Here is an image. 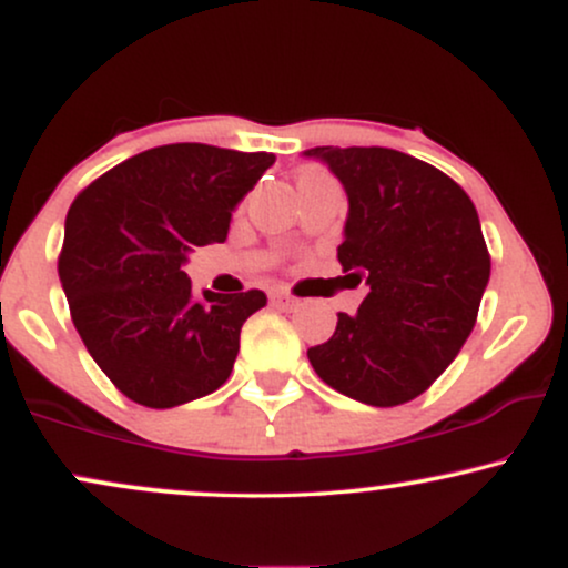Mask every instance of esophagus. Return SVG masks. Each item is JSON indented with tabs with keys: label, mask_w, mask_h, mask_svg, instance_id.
Instances as JSON below:
<instances>
[{
	"label": "esophagus",
	"mask_w": 568,
	"mask_h": 568,
	"mask_svg": "<svg viewBox=\"0 0 568 568\" xmlns=\"http://www.w3.org/2000/svg\"><path fill=\"white\" fill-rule=\"evenodd\" d=\"M270 298H272V304H275V306H285V310H288V306H296V298H293L291 293H285V291L270 293Z\"/></svg>",
	"instance_id": "obj_1"
}]
</instances>
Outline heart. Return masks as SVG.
<instances>
[{
	"mask_svg": "<svg viewBox=\"0 0 568 568\" xmlns=\"http://www.w3.org/2000/svg\"><path fill=\"white\" fill-rule=\"evenodd\" d=\"M323 179H331L328 173L323 171V168H302L296 175V184L298 186H306V184H315V181H323Z\"/></svg>",
	"mask_w": 568,
	"mask_h": 568,
	"instance_id": "obj_1",
	"label": "heart"
}]
</instances>
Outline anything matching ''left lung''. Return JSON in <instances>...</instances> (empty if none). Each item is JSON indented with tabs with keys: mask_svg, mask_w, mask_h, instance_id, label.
I'll list each match as a JSON object with an SVG mask.
<instances>
[{
	"mask_svg": "<svg viewBox=\"0 0 568 568\" xmlns=\"http://www.w3.org/2000/svg\"><path fill=\"white\" fill-rule=\"evenodd\" d=\"M347 189L338 264L368 285L355 315L306 349L336 393L400 406L452 366L478 321L491 256L467 192L438 168L384 146H317Z\"/></svg>",
	"mask_w": 568,
	"mask_h": 568,
	"instance_id": "1",
	"label": "left lung"
}]
</instances>
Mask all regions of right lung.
<instances>
[{
  "mask_svg": "<svg viewBox=\"0 0 568 568\" xmlns=\"http://www.w3.org/2000/svg\"><path fill=\"white\" fill-rule=\"evenodd\" d=\"M270 152L168 143L135 154L71 202L58 275L71 321L122 395L173 408L230 379L240 328L266 293L192 288L186 253L224 243Z\"/></svg>",
  "mask_w": 568,
  "mask_h": 568,
  "instance_id": "1",
  "label": "right lung"
}]
</instances>
